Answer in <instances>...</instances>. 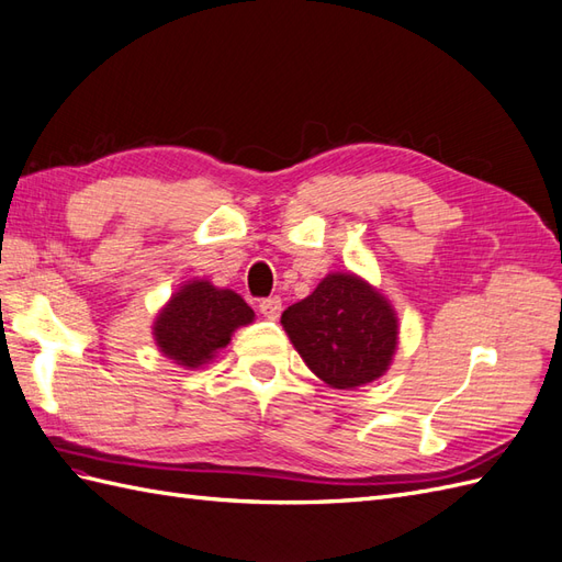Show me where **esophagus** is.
<instances>
[{
    "label": "esophagus",
    "instance_id": "1",
    "mask_svg": "<svg viewBox=\"0 0 562 562\" xmlns=\"http://www.w3.org/2000/svg\"><path fill=\"white\" fill-rule=\"evenodd\" d=\"M259 312L265 314L267 319H279V314H281V297H267V300H262V303H259Z\"/></svg>",
    "mask_w": 562,
    "mask_h": 562
}]
</instances>
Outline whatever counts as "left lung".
<instances>
[{
    "instance_id": "1",
    "label": "left lung",
    "mask_w": 562,
    "mask_h": 562,
    "mask_svg": "<svg viewBox=\"0 0 562 562\" xmlns=\"http://www.w3.org/2000/svg\"><path fill=\"white\" fill-rule=\"evenodd\" d=\"M300 358L324 384L352 391L389 372L398 350V314L376 285L352 271H331L281 314Z\"/></svg>"
}]
</instances>
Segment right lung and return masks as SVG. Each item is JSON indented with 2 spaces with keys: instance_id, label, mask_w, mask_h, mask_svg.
I'll return each instance as SVG.
<instances>
[{
  "instance_id": "obj_1",
  "label": "right lung",
  "mask_w": 562,
  "mask_h": 562,
  "mask_svg": "<svg viewBox=\"0 0 562 562\" xmlns=\"http://www.w3.org/2000/svg\"><path fill=\"white\" fill-rule=\"evenodd\" d=\"M255 322L252 307L231 289L207 279L178 285L153 324V338L164 358L186 369L210 364L231 344L236 328Z\"/></svg>"
}]
</instances>
